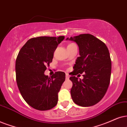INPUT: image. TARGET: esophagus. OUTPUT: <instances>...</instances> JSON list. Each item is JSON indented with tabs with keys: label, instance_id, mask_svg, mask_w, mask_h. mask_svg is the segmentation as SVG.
<instances>
[{
	"label": "esophagus",
	"instance_id": "obj_1",
	"mask_svg": "<svg viewBox=\"0 0 127 127\" xmlns=\"http://www.w3.org/2000/svg\"><path fill=\"white\" fill-rule=\"evenodd\" d=\"M69 77H70V75H68V74H65V78H66V79H68Z\"/></svg>",
	"mask_w": 127,
	"mask_h": 127
}]
</instances>
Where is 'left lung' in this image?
Wrapping results in <instances>:
<instances>
[{"label":"left lung","instance_id":"obj_1","mask_svg":"<svg viewBox=\"0 0 127 127\" xmlns=\"http://www.w3.org/2000/svg\"><path fill=\"white\" fill-rule=\"evenodd\" d=\"M66 40L77 44L80 56L70 77L73 83L71 98L80 106H92L104 97L110 84L111 61L108 49L105 43L90 34H80ZM83 72L84 78L78 80L75 75Z\"/></svg>","mask_w":127,"mask_h":127}]
</instances>
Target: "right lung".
I'll use <instances>...</instances> for the list:
<instances>
[{
  "mask_svg": "<svg viewBox=\"0 0 127 127\" xmlns=\"http://www.w3.org/2000/svg\"><path fill=\"white\" fill-rule=\"evenodd\" d=\"M64 36L30 38L20 49L16 60V77L21 95L30 106L45 111L56 106L58 93L65 74L57 71L51 77L44 75L52 62L54 52Z\"/></svg>",
  "mask_w": 127,
  "mask_h": 127,
  "instance_id": "add662e5",
  "label": "right lung"
}]
</instances>
